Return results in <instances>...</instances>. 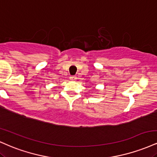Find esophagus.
I'll list each match as a JSON object with an SVG mask.
<instances>
[{"mask_svg":"<svg viewBox=\"0 0 157 157\" xmlns=\"http://www.w3.org/2000/svg\"><path fill=\"white\" fill-rule=\"evenodd\" d=\"M69 79H70L71 80H72V81H75V80H76V79H77V77H76V76H75V75H71V76L69 77Z\"/></svg>","mask_w":157,"mask_h":157,"instance_id":"34e87169","label":"esophagus"}]
</instances>
